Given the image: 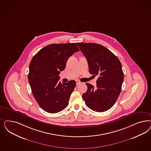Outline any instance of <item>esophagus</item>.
<instances>
[{"label":"esophagus","mask_w":151,"mask_h":151,"mask_svg":"<svg viewBox=\"0 0 151 151\" xmlns=\"http://www.w3.org/2000/svg\"><path fill=\"white\" fill-rule=\"evenodd\" d=\"M81 83V82L79 81H78V80H77L76 81V84L78 86L79 84H80Z\"/></svg>","instance_id":"1"}]
</instances>
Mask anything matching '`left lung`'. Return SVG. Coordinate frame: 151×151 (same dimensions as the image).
<instances>
[{"mask_svg":"<svg viewBox=\"0 0 151 151\" xmlns=\"http://www.w3.org/2000/svg\"><path fill=\"white\" fill-rule=\"evenodd\" d=\"M87 59L89 73L98 76L96 87L89 83L82 94L86 106L93 111L103 112L114 104L122 89L124 74L117 57L101 44L76 43Z\"/></svg>","mask_w":151,"mask_h":151,"instance_id":"1","label":"left lung"}]
</instances>
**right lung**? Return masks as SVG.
Masks as SVG:
<instances>
[{"instance_id":"right-lung-1","label":"right lung","mask_w":151,"mask_h":151,"mask_svg":"<svg viewBox=\"0 0 151 151\" xmlns=\"http://www.w3.org/2000/svg\"><path fill=\"white\" fill-rule=\"evenodd\" d=\"M79 50L75 43L52 44L40 49L29 64V81L35 99L43 110L55 113L68 106L75 81L59 82L68 58Z\"/></svg>"}]
</instances>
